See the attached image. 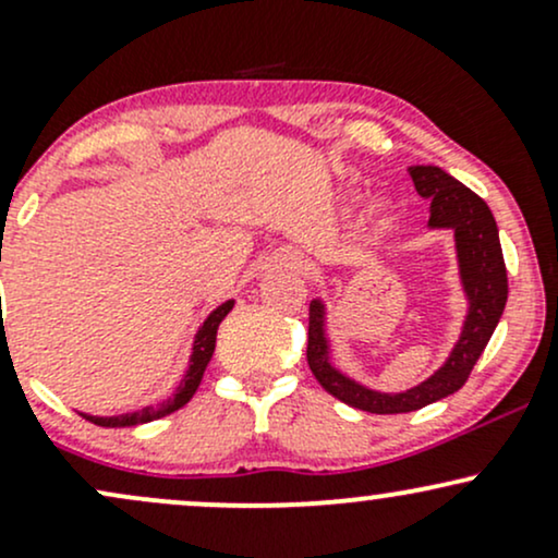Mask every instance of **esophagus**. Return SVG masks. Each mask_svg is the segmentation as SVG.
Here are the masks:
<instances>
[{
	"label": "esophagus",
	"instance_id": "1",
	"mask_svg": "<svg viewBox=\"0 0 558 558\" xmlns=\"http://www.w3.org/2000/svg\"><path fill=\"white\" fill-rule=\"evenodd\" d=\"M270 267H278V270H291V272H306L310 270V262L296 248H283L270 259Z\"/></svg>",
	"mask_w": 558,
	"mask_h": 558
}]
</instances>
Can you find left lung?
Masks as SVG:
<instances>
[{"label": "left lung", "instance_id": "left-lung-1", "mask_svg": "<svg viewBox=\"0 0 558 558\" xmlns=\"http://www.w3.org/2000/svg\"><path fill=\"white\" fill-rule=\"evenodd\" d=\"M409 175H412L417 194L430 198L427 226L453 230L459 275H462L470 310H466L462 336L438 373L403 393H380V390L360 386L332 367L328 332H325V304L319 299L312 301L310 341H306V362H310L312 375L338 401L373 414L414 412V409L457 393L488 345L493 330L504 315L506 296H509L501 241H498V228L488 204L435 165H414L409 168Z\"/></svg>", "mask_w": 558, "mask_h": 558}]
</instances>
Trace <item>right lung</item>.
Segmentation results:
<instances>
[{
	"instance_id": "1",
	"label": "right lung",
	"mask_w": 558,
	"mask_h": 558,
	"mask_svg": "<svg viewBox=\"0 0 558 558\" xmlns=\"http://www.w3.org/2000/svg\"><path fill=\"white\" fill-rule=\"evenodd\" d=\"M230 310H233V301H226V304L217 306L213 315L204 319V325L198 328L196 338H194V351H191L189 369H185L181 386H178L175 393H172V399L159 403V407H146V409H138V412H131V414H118V417H92V414H81V417H86L88 422H94V425H99V427H131V425H144V422L159 420V417H165V414H172L175 409L185 407V403L191 401V396L196 393L198 383H202V377H204V369H207L209 360H213L217 328H220V323L226 319Z\"/></svg>"
}]
</instances>
